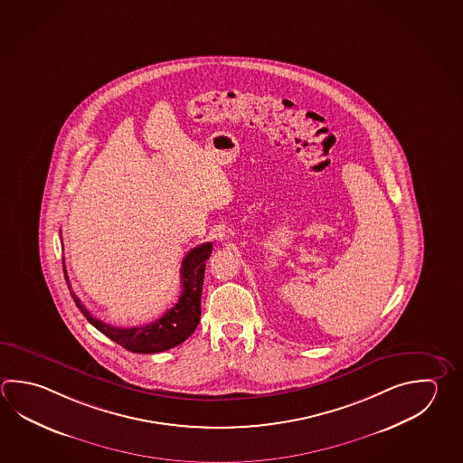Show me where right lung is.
<instances>
[{"label":"right lung","mask_w":463,"mask_h":463,"mask_svg":"<svg viewBox=\"0 0 463 463\" xmlns=\"http://www.w3.org/2000/svg\"><path fill=\"white\" fill-rule=\"evenodd\" d=\"M213 252V244L198 245L186 253L182 262V295L178 303L170 307L165 315L154 323L144 324L139 327H114L111 324L103 323L93 317L85 306L80 303L79 298L71 291L75 305L88 323L93 324L98 331L103 332L106 337L122 345L124 349L134 354H157L164 350L174 349L186 341L192 335L196 326L200 323L201 316V289L204 279L206 260ZM63 275L67 279L69 289H71V281L67 277L65 263H63Z\"/></svg>","instance_id":"right-lung-1"}]
</instances>
